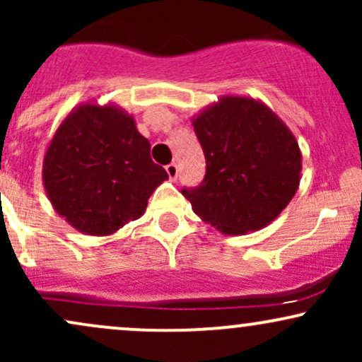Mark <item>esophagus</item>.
Instances as JSON below:
<instances>
[{
    "label": "esophagus",
    "mask_w": 362,
    "mask_h": 362,
    "mask_svg": "<svg viewBox=\"0 0 362 362\" xmlns=\"http://www.w3.org/2000/svg\"><path fill=\"white\" fill-rule=\"evenodd\" d=\"M165 170H167L170 180L175 182L177 177H178V168H177V165H175V163H170V165H167V167H165Z\"/></svg>",
    "instance_id": "esophagus-1"
}]
</instances>
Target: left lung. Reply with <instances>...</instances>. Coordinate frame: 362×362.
Wrapping results in <instances>:
<instances>
[{
    "mask_svg": "<svg viewBox=\"0 0 362 362\" xmlns=\"http://www.w3.org/2000/svg\"><path fill=\"white\" fill-rule=\"evenodd\" d=\"M206 156V177L182 190L192 211L223 235L271 224L301 180V149L291 129L264 102L223 95L192 117Z\"/></svg>",
    "mask_w": 362,
    "mask_h": 362,
    "instance_id": "left-lung-1",
    "label": "left lung"
}]
</instances>
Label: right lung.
<instances>
[{
    "mask_svg": "<svg viewBox=\"0 0 362 362\" xmlns=\"http://www.w3.org/2000/svg\"><path fill=\"white\" fill-rule=\"evenodd\" d=\"M151 144L115 103L83 102L52 134L42 184L57 214L83 235L110 236L141 218L168 175Z\"/></svg>",
    "mask_w": 362,
    "mask_h": 362,
    "instance_id": "1",
    "label": "right lung"
}]
</instances>
